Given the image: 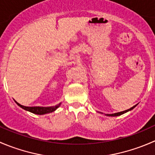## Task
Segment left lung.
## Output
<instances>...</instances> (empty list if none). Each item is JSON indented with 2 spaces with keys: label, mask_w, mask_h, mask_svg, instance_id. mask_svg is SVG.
Segmentation results:
<instances>
[{
  "label": "left lung",
  "mask_w": 155,
  "mask_h": 155,
  "mask_svg": "<svg viewBox=\"0 0 155 155\" xmlns=\"http://www.w3.org/2000/svg\"><path fill=\"white\" fill-rule=\"evenodd\" d=\"M137 105L134 106V107H131L130 109H127V110H124V111H122V112H116V113H113V114H105V115H107V116H112V117H115V116H119V115H123V114H124V113H126V112H129V111L132 110V109H134V108H135L136 107H137ZM100 113H101V112H100ZM102 114H103V113H102Z\"/></svg>",
  "instance_id": "8db88e82"
}]
</instances>
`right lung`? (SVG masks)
<instances>
[{
  "label": "right lung",
  "instance_id": "right-lung-1",
  "mask_svg": "<svg viewBox=\"0 0 155 155\" xmlns=\"http://www.w3.org/2000/svg\"><path fill=\"white\" fill-rule=\"evenodd\" d=\"M17 105L26 111H28L30 112H32L34 114H37V115H44V114L50 113V112H53L56 110L59 107L61 106V103L58 104V105L54 106V107H25V106L21 105L18 104V102L15 101Z\"/></svg>",
  "mask_w": 155,
  "mask_h": 155
}]
</instances>
